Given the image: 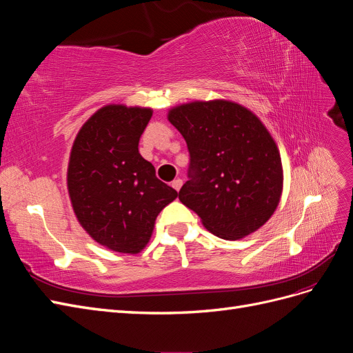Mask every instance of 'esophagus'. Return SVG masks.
Returning <instances> with one entry per match:
<instances>
[{
	"label": "esophagus",
	"instance_id": "esophagus-1",
	"mask_svg": "<svg viewBox=\"0 0 353 353\" xmlns=\"http://www.w3.org/2000/svg\"><path fill=\"white\" fill-rule=\"evenodd\" d=\"M181 185H183V179H181V178H176V179L172 181V187H174L176 191H179Z\"/></svg>",
	"mask_w": 353,
	"mask_h": 353
}]
</instances>
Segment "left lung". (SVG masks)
<instances>
[{"instance_id": "1", "label": "left lung", "mask_w": 353, "mask_h": 353, "mask_svg": "<svg viewBox=\"0 0 353 353\" xmlns=\"http://www.w3.org/2000/svg\"><path fill=\"white\" fill-rule=\"evenodd\" d=\"M168 119L190 153L181 203L223 240H239L261 228L280 203L283 166L259 117L237 103L213 100L181 104Z\"/></svg>"}]
</instances>
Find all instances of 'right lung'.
<instances>
[{"mask_svg":"<svg viewBox=\"0 0 353 353\" xmlns=\"http://www.w3.org/2000/svg\"><path fill=\"white\" fill-rule=\"evenodd\" d=\"M152 114V109L104 105L83 123L70 152L68 188L74 215L113 252H141L160 210L178 196L138 152Z\"/></svg>","mask_w":353,"mask_h":353,"instance_id":"obj_1","label":"right lung"}]
</instances>
